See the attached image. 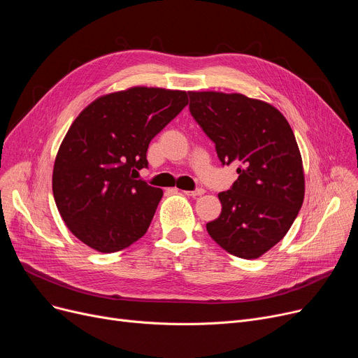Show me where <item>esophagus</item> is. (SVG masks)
<instances>
[{
	"mask_svg": "<svg viewBox=\"0 0 358 358\" xmlns=\"http://www.w3.org/2000/svg\"><path fill=\"white\" fill-rule=\"evenodd\" d=\"M203 191L202 188H198V189H195V191H183V194L185 195H188V196H191V198H196V196H199V195H203Z\"/></svg>",
	"mask_w": 358,
	"mask_h": 358,
	"instance_id": "esophagus-1",
	"label": "esophagus"
}]
</instances>
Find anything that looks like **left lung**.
Returning <instances> with one entry per match:
<instances>
[{"mask_svg":"<svg viewBox=\"0 0 358 358\" xmlns=\"http://www.w3.org/2000/svg\"><path fill=\"white\" fill-rule=\"evenodd\" d=\"M189 110L234 163L231 188L220 192L221 214L207 223L213 241L243 259H257L290 230L304 199L301 155L290 124L266 101L241 93L189 92Z\"/></svg>","mask_w":358,"mask_h":358,"instance_id":"1","label":"left lung"}]
</instances>
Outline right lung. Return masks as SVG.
I'll list each match as a JSON object with an SVG mask.
<instances>
[{"mask_svg":"<svg viewBox=\"0 0 358 358\" xmlns=\"http://www.w3.org/2000/svg\"><path fill=\"white\" fill-rule=\"evenodd\" d=\"M186 105V92L138 86L100 96L76 117L58 150L52 191L84 245L112 253L147 233L163 191L135 178L148 167L150 141Z\"/></svg>","mask_w":358,"mask_h":358,"instance_id":"1","label":"right lung"}]
</instances>
